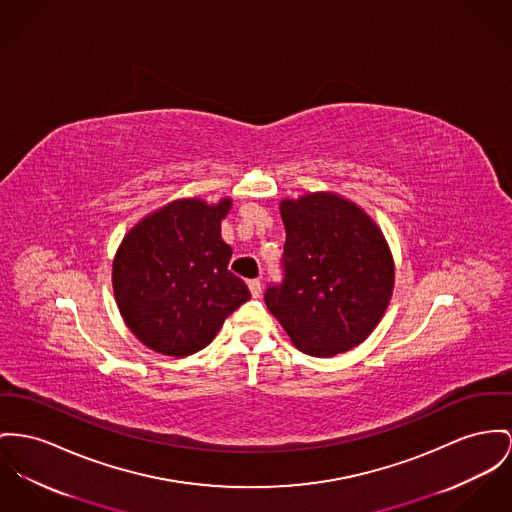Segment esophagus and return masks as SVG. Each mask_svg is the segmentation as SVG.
Returning <instances> with one entry per match:
<instances>
[{"label": "esophagus", "mask_w": 512, "mask_h": 512, "mask_svg": "<svg viewBox=\"0 0 512 512\" xmlns=\"http://www.w3.org/2000/svg\"><path fill=\"white\" fill-rule=\"evenodd\" d=\"M248 289H250L252 297H260L262 295V281L260 279H250Z\"/></svg>", "instance_id": "34e87169"}]
</instances>
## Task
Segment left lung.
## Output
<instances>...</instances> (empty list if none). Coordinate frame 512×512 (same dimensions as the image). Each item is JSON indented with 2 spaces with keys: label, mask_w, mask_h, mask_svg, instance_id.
Wrapping results in <instances>:
<instances>
[{
  "label": "left lung",
  "mask_w": 512,
  "mask_h": 512,
  "mask_svg": "<svg viewBox=\"0 0 512 512\" xmlns=\"http://www.w3.org/2000/svg\"><path fill=\"white\" fill-rule=\"evenodd\" d=\"M283 281L264 301L297 349L332 357L367 340L394 289V260L375 221L338 194L279 205Z\"/></svg>",
  "instance_id": "obj_1"
}]
</instances>
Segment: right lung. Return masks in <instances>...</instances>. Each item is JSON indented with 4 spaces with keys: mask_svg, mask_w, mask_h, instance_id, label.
I'll list each match as a JSON object with an SVG mask.
<instances>
[{
    "mask_svg": "<svg viewBox=\"0 0 512 512\" xmlns=\"http://www.w3.org/2000/svg\"><path fill=\"white\" fill-rule=\"evenodd\" d=\"M231 205V198L211 205L174 200L122 240L112 264L114 297L126 326L149 349L192 355L250 299L246 283L229 272L233 248L221 239Z\"/></svg>",
    "mask_w": 512,
    "mask_h": 512,
    "instance_id": "add662e5",
    "label": "right lung"
}]
</instances>
